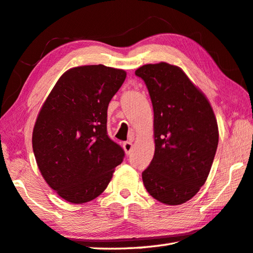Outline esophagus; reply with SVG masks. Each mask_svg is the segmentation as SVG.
Returning a JSON list of instances; mask_svg holds the SVG:
<instances>
[{"mask_svg":"<svg viewBox=\"0 0 253 253\" xmlns=\"http://www.w3.org/2000/svg\"><path fill=\"white\" fill-rule=\"evenodd\" d=\"M123 147H124V150L126 152V155H130V152L132 150V143L130 141H126L123 143Z\"/></svg>","mask_w":253,"mask_h":253,"instance_id":"esophagus-1","label":"esophagus"}]
</instances>
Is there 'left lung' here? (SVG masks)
I'll use <instances>...</instances> for the list:
<instances>
[{
  "mask_svg": "<svg viewBox=\"0 0 253 253\" xmlns=\"http://www.w3.org/2000/svg\"><path fill=\"white\" fill-rule=\"evenodd\" d=\"M135 74L146 84L155 116V156L142 172L143 185L163 204H183L210 174L218 146L214 112L179 67L146 64Z\"/></svg>",
  "mask_w": 253,
  "mask_h": 253,
  "instance_id": "8db88e82",
  "label": "left lung"
}]
</instances>
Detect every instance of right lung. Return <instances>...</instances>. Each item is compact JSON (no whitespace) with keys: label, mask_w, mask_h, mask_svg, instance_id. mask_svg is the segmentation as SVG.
Listing matches in <instances>:
<instances>
[{"label":"right lung","mask_w":253,"mask_h":253,"mask_svg":"<svg viewBox=\"0 0 253 253\" xmlns=\"http://www.w3.org/2000/svg\"><path fill=\"white\" fill-rule=\"evenodd\" d=\"M126 72L103 64L63 73L38 114L33 150L48 185L74 204L102 194L125 157L107 135V107Z\"/></svg>","instance_id":"add662e5"}]
</instances>
